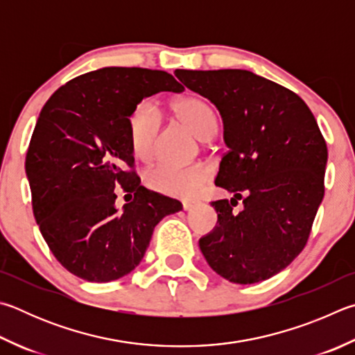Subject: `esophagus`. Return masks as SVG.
<instances>
[{
    "mask_svg": "<svg viewBox=\"0 0 355 355\" xmlns=\"http://www.w3.org/2000/svg\"><path fill=\"white\" fill-rule=\"evenodd\" d=\"M196 205H197L196 202H189V200H186V202H183V209L184 211H191Z\"/></svg>",
    "mask_w": 355,
    "mask_h": 355,
    "instance_id": "1",
    "label": "esophagus"
}]
</instances>
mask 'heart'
<instances>
[{
    "label": "heart",
    "instance_id": "1",
    "mask_svg": "<svg viewBox=\"0 0 355 355\" xmlns=\"http://www.w3.org/2000/svg\"><path fill=\"white\" fill-rule=\"evenodd\" d=\"M173 116L198 139L206 141L214 137L217 118L212 108L205 101L184 96L171 104ZM128 139H130L135 157L141 161H150L155 157L157 143L161 128V116L157 107L149 101H143L133 108L127 119ZM209 180V169L205 164L189 166L158 164L144 173L147 188L158 194L189 198L197 196Z\"/></svg>",
    "mask_w": 355,
    "mask_h": 355
}]
</instances>
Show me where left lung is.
<instances>
[{
	"mask_svg": "<svg viewBox=\"0 0 355 355\" xmlns=\"http://www.w3.org/2000/svg\"><path fill=\"white\" fill-rule=\"evenodd\" d=\"M175 76L217 107L230 149L216 186L234 197L211 203L218 225L198 241L200 250L234 284L272 278L306 247L324 196L327 147L315 116L298 94L247 69Z\"/></svg>",
	"mask_w": 355,
	"mask_h": 355,
	"instance_id": "1",
	"label": "left lung"
}]
</instances>
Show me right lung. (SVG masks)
I'll list each match as a JSON object with an SVG mask.
<instances>
[{
    "instance_id": "add662e5",
    "label": "right lung",
    "mask_w": 355,
    "mask_h": 355,
    "mask_svg": "<svg viewBox=\"0 0 355 355\" xmlns=\"http://www.w3.org/2000/svg\"><path fill=\"white\" fill-rule=\"evenodd\" d=\"M166 71L110 67L82 74L42 108L26 153L32 211L69 273L119 279L138 266L161 218L182 203L141 186L127 119L144 98L183 92ZM132 200L118 210L115 194Z\"/></svg>"
}]
</instances>
